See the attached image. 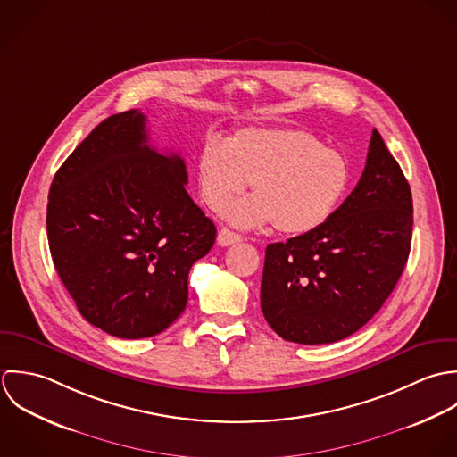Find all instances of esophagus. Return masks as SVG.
<instances>
[{
  "instance_id": "esophagus-1",
  "label": "esophagus",
  "mask_w": 457,
  "mask_h": 457,
  "mask_svg": "<svg viewBox=\"0 0 457 457\" xmlns=\"http://www.w3.org/2000/svg\"><path fill=\"white\" fill-rule=\"evenodd\" d=\"M240 240H242V237H240L238 233H235V231L228 229V228H222V229L219 231V235H217V242H219V245H222V247L233 245V244H238Z\"/></svg>"
}]
</instances>
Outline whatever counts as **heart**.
Segmentation results:
<instances>
[{
  "instance_id": "obj_1",
  "label": "heart",
  "mask_w": 457,
  "mask_h": 457,
  "mask_svg": "<svg viewBox=\"0 0 457 457\" xmlns=\"http://www.w3.org/2000/svg\"><path fill=\"white\" fill-rule=\"evenodd\" d=\"M203 201L222 210L251 182L254 195L228 208L238 226L300 237L321 228L350 187L346 159L298 129H242L222 145L208 139L195 159Z\"/></svg>"
}]
</instances>
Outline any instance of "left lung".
<instances>
[{
	"mask_svg": "<svg viewBox=\"0 0 457 457\" xmlns=\"http://www.w3.org/2000/svg\"><path fill=\"white\" fill-rule=\"evenodd\" d=\"M411 190L374 129L364 173L316 231L265 251L262 311L282 339L328 345L381 309L406 267Z\"/></svg>",
	"mask_w": 457,
	"mask_h": 457,
	"instance_id": "obj_1",
	"label": "left lung"
}]
</instances>
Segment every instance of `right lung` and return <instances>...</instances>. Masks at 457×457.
<instances>
[{
  "label": "right lung",
  "instance_id": "1",
  "mask_svg": "<svg viewBox=\"0 0 457 457\" xmlns=\"http://www.w3.org/2000/svg\"><path fill=\"white\" fill-rule=\"evenodd\" d=\"M179 154L148 145L146 116L105 118L49 188L53 263L83 318L121 339L152 337L185 309L190 267L217 229L190 199Z\"/></svg>",
  "mask_w": 457,
  "mask_h": 457
}]
</instances>
